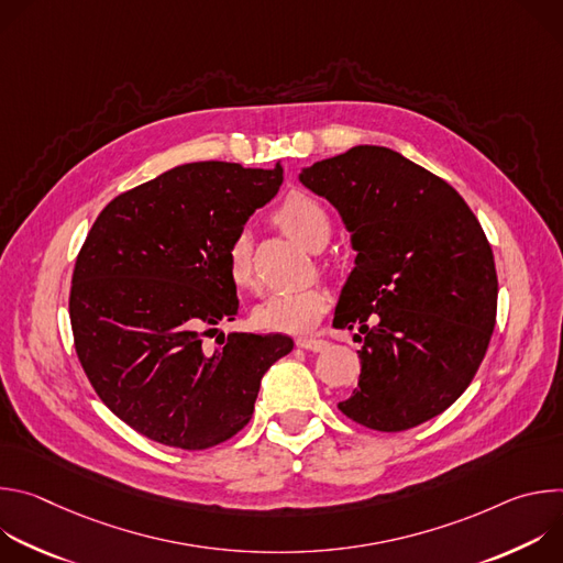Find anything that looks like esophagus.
<instances>
[{
  "label": "esophagus",
  "instance_id": "34e87169",
  "mask_svg": "<svg viewBox=\"0 0 563 563\" xmlns=\"http://www.w3.org/2000/svg\"><path fill=\"white\" fill-rule=\"evenodd\" d=\"M296 345L302 347V350H309V352H323L328 347V341L313 339V336H298Z\"/></svg>",
  "mask_w": 563,
  "mask_h": 563
}]
</instances>
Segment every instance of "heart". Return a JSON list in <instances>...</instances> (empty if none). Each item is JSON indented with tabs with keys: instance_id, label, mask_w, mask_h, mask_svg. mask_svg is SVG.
I'll list each match as a JSON object with an SVG mask.
<instances>
[{
	"instance_id": "heart-1",
	"label": "heart",
	"mask_w": 563,
	"mask_h": 563,
	"mask_svg": "<svg viewBox=\"0 0 563 563\" xmlns=\"http://www.w3.org/2000/svg\"><path fill=\"white\" fill-rule=\"evenodd\" d=\"M278 222L307 250H316L330 238V216L313 198L291 194L278 209ZM227 274L235 287L254 285L252 267V240L245 229H240L227 245ZM330 307L328 291L320 287L276 289L254 307V323L265 332L302 334L309 332Z\"/></svg>"
}]
</instances>
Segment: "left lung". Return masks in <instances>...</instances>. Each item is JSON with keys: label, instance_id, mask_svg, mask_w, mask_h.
Wrapping results in <instances>:
<instances>
[{"label": "left lung", "instance_id": "obj_1", "mask_svg": "<svg viewBox=\"0 0 563 563\" xmlns=\"http://www.w3.org/2000/svg\"><path fill=\"white\" fill-rule=\"evenodd\" d=\"M298 180L334 205L356 252L334 328L356 330L361 374L339 410L378 432L430 421L465 391L495 330L484 229L445 180L387 146L358 144Z\"/></svg>", "mask_w": 563, "mask_h": 563}]
</instances>
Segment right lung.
<instances>
[{"instance_id": "1", "label": "right lung", "mask_w": 563, "mask_h": 563, "mask_svg": "<svg viewBox=\"0 0 563 563\" xmlns=\"http://www.w3.org/2000/svg\"><path fill=\"white\" fill-rule=\"evenodd\" d=\"M283 185V167L191 163L111 200L75 261L77 358L104 406L163 445L207 450L243 430L265 372L294 341L205 334L238 313L229 240Z\"/></svg>"}]
</instances>
